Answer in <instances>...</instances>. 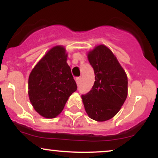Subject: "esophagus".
<instances>
[{
  "mask_svg": "<svg viewBox=\"0 0 158 158\" xmlns=\"http://www.w3.org/2000/svg\"><path fill=\"white\" fill-rule=\"evenodd\" d=\"M81 77H77V79H76V81H77V84L78 86H79V85H80V83H81Z\"/></svg>",
  "mask_w": 158,
  "mask_h": 158,
  "instance_id": "esophagus-1",
  "label": "esophagus"
}]
</instances>
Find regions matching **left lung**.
<instances>
[{
	"mask_svg": "<svg viewBox=\"0 0 158 158\" xmlns=\"http://www.w3.org/2000/svg\"><path fill=\"white\" fill-rule=\"evenodd\" d=\"M93 67L95 81L92 89L81 95L90 118L98 122L116 115L128 95V79L125 70L109 48L101 44L88 53Z\"/></svg>",
	"mask_w": 158,
	"mask_h": 158,
	"instance_id": "8db88e82",
	"label": "left lung"
}]
</instances>
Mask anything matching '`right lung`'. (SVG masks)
Listing matches in <instances>:
<instances>
[{
    "label": "right lung",
    "mask_w": 158,
    "mask_h": 158,
    "mask_svg": "<svg viewBox=\"0 0 158 158\" xmlns=\"http://www.w3.org/2000/svg\"><path fill=\"white\" fill-rule=\"evenodd\" d=\"M67 57L64 47H54L37 63L29 77L30 102L45 118L59 115L69 97L77 89Z\"/></svg>",
    "instance_id": "right-lung-1"
}]
</instances>
